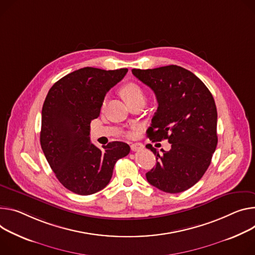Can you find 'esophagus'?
Returning <instances> with one entry per match:
<instances>
[{
	"label": "esophagus",
	"instance_id": "esophagus-1",
	"mask_svg": "<svg viewBox=\"0 0 255 255\" xmlns=\"http://www.w3.org/2000/svg\"><path fill=\"white\" fill-rule=\"evenodd\" d=\"M143 148V144L142 143H133L131 144V149L132 151H138V150H141Z\"/></svg>",
	"mask_w": 255,
	"mask_h": 255
}]
</instances>
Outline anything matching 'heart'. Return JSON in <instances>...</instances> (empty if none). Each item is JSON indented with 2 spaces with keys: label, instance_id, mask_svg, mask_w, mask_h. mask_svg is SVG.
<instances>
[{
  "label": "heart",
  "instance_id": "b5f03b06",
  "mask_svg": "<svg viewBox=\"0 0 255 255\" xmlns=\"http://www.w3.org/2000/svg\"><path fill=\"white\" fill-rule=\"evenodd\" d=\"M120 94L129 106H131L132 104H134L135 102H138V101H144V98H145L144 91L141 88V86L138 85L137 83H134V82H129V83L124 84L120 89ZM102 106L103 107L106 106V100H104ZM136 132H137L136 129H132L131 131L128 132V136L131 137V136L135 135Z\"/></svg>",
  "mask_w": 255,
  "mask_h": 255
}]
</instances>
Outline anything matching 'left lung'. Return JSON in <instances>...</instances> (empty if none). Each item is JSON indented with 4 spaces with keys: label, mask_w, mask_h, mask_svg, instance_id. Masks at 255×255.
Segmentation results:
<instances>
[{
    "label": "left lung",
    "mask_w": 255,
    "mask_h": 255,
    "mask_svg": "<svg viewBox=\"0 0 255 255\" xmlns=\"http://www.w3.org/2000/svg\"><path fill=\"white\" fill-rule=\"evenodd\" d=\"M133 75L149 86L157 110L147 130L149 139H168L169 151L161 153L147 144L156 165L146 173L149 184L167 193H179L196 184L218 144V113L213 95L192 72L170 65L154 69H132Z\"/></svg>",
    "instance_id": "8db88e82"
}]
</instances>
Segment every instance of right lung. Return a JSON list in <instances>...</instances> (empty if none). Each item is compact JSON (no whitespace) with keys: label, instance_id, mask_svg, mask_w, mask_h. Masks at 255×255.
I'll return each mask as SVG.
<instances>
[{"label":"right lung","instance_id":"right-lung-1","mask_svg":"<svg viewBox=\"0 0 255 255\" xmlns=\"http://www.w3.org/2000/svg\"><path fill=\"white\" fill-rule=\"evenodd\" d=\"M127 68L103 70L85 67L58 80L41 111L40 145L57 179L79 195L94 194L109 184L114 166L130 146L113 141L100 149L90 141V122L100 116L107 92Z\"/></svg>","mask_w":255,"mask_h":255}]
</instances>
